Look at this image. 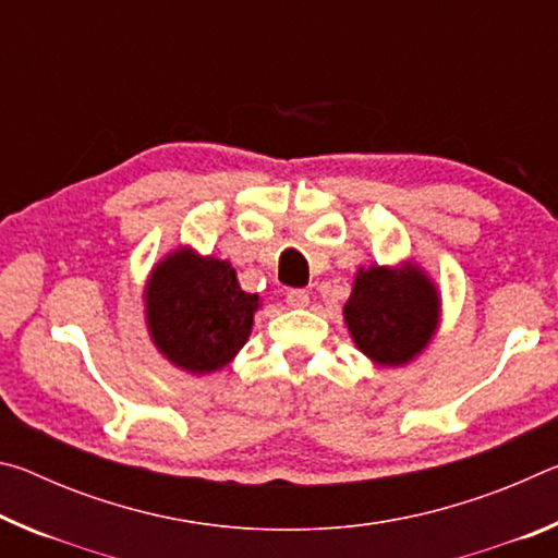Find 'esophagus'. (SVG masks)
<instances>
[{
  "instance_id": "esophagus-1",
  "label": "esophagus",
  "mask_w": 558,
  "mask_h": 558,
  "mask_svg": "<svg viewBox=\"0 0 558 558\" xmlns=\"http://www.w3.org/2000/svg\"><path fill=\"white\" fill-rule=\"evenodd\" d=\"M288 305L290 307H307L310 305V292L307 290H300V288H295V290H288Z\"/></svg>"
}]
</instances>
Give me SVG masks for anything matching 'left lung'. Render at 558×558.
I'll return each instance as SVG.
<instances>
[{
    "label": "left lung",
    "mask_w": 558,
    "mask_h": 558,
    "mask_svg": "<svg viewBox=\"0 0 558 558\" xmlns=\"http://www.w3.org/2000/svg\"><path fill=\"white\" fill-rule=\"evenodd\" d=\"M344 323L359 352L374 364H409L438 329V290L411 260L396 268H359L344 305Z\"/></svg>",
    "instance_id": "8db88e82"
}]
</instances>
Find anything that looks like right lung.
Wrapping results in <instances>:
<instances>
[{"label": "right lung", "mask_w": 558, "mask_h": 558, "mask_svg": "<svg viewBox=\"0 0 558 558\" xmlns=\"http://www.w3.org/2000/svg\"><path fill=\"white\" fill-rule=\"evenodd\" d=\"M260 298L241 290L229 260L177 248L149 272L145 319L167 362L189 374L223 369L248 342Z\"/></svg>", "instance_id": "1"}]
</instances>
